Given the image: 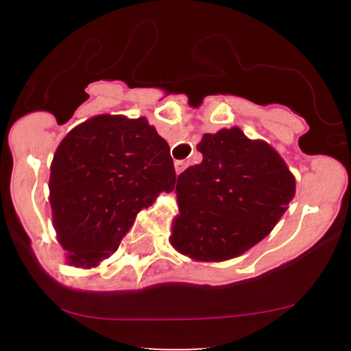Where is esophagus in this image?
<instances>
[{"label":"esophagus","instance_id":"34e87169","mask_svg":"<svg viewBox=\"0 0 351 351\" xmlns=\"http://www.w3.org/2000/svg\"><path fill=\"white\" fill-rule=\"evenodd\" d=\"M189 165L190 162L189 161H185V159H183V161H175V169H176V173H182V171H185L186 168H189Z\"/></svg>","mask_w":351,"mask_h":351}]
</instances>
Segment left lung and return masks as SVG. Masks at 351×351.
<instances>
[{
    "instance_id": "obj_1",
    "label": "left lung",
    "mask_w": 351,
    "mask_h": 351,
    "mask_svg": "<svg viewBox=\"0 0 351 351\" xmlns=\"http://www.w3.org/2000/svg\"><path fill=\"white\" fill-rule=\"evenodd\" d=\"M197 149L202 162L176 183L171 244L198 261L231 260L275 228L295 195V180L274 147L238 127L205 134Z\"/></svg>"
}]
</instances>
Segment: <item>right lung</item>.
Masks as SVG:
<instances>
[{
  "instance_id": "right-lung-1",
  "label": "right lung",
  "mask_w": 351,
  "mask_h": 351,
  "mask_svg": "<svg viewBox=\"0 0 351 351\" xmlns=\"http://www.w3.org/2000/svg\"><path fill=\"white\" fill-rule=\"evenodd\" d=\"M176 183L169 146L144 117L98 115L74 127L51 166L54 229L74 267L117 251L136 215Z\"/></svg>"
}]
</instances>
